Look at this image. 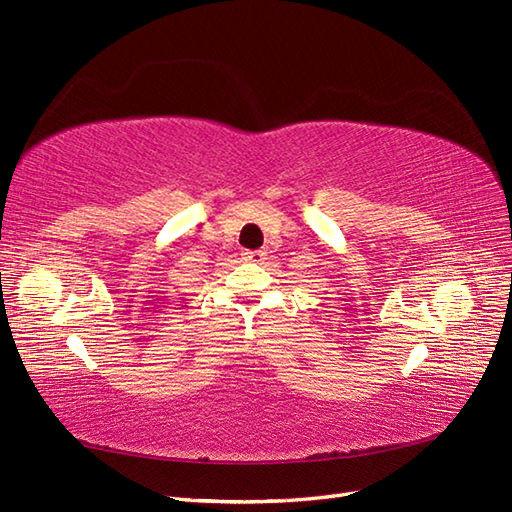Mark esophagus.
I'll return each instance as SVG.
<instances>
[{
  "instance_id": "34e87169",
  "label": "esophagus",
  "mask_w": 512,
  "mask_h": 512,
  "mask_svg": "<svg viewBox=\"0 0 512 512\" xmlns=\"http://www.w3.org/2000/svg\"><path fill=\"white\" fill-rule=\"evenodd\" d=\"M264 256H267V252H264V250H243V258L245 260L260 262V260H264Z\"/></svg>"
}]
</instances>
